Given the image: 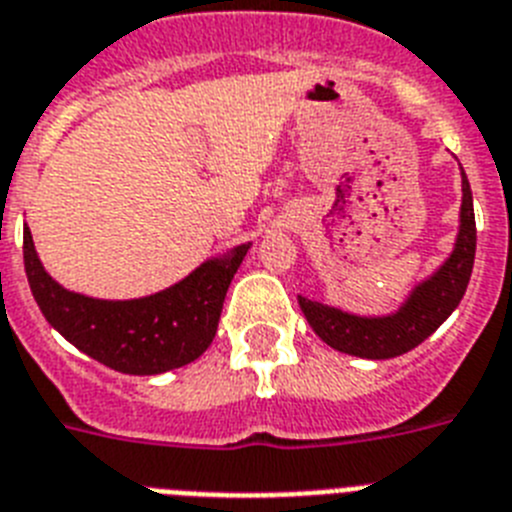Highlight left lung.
I'll use <instances>...</instances> for the list:
<instances>
[{"mask_svg": "<svg viewBox=\"0 0 512 512\" xmlns=\"http://www.w3.org/2000/svg\"><path fill=\"white\" fill-rule=\"evenodd\" d=\"M461 183H464V202H461V230H458L456 248L438 272L414 287L409 300L393 316H352L339 308L298 298L310 329L316 331L323 342L344 355L388 360V357L404 355L425 342L427 336L451 316L464 298L476 253L474 202H471V186L466 173H461Z\"/></svg>", "mask_w": 512, "mask_h": 512, "instance_id": "1", "label": "left lung"}]
</instances>
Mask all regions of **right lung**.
<instances>
[{
  "label": "right lung",
  "mask_w": 512,
  "mask_h": 512,
  "mask_svg": "<svg viewBox=\"0 0 512 512\" xmlns=\"http://www.w3.org/2000/svg\"><path fill=\"white\" fill-rule=\"evenodd\" d=\"M251 246L225 259L204 261L178 285L139 300H95L64 290L38 261L33 235L23 227V259L30 292L46 321L67 342L129 375H157L204 355L220 323L225 292Z\"/></svg>",
  "instance_id": "1"
}]
</instances>
